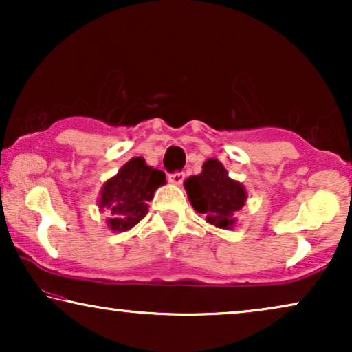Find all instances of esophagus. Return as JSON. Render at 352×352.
Masks as SVG:
<instances>
[{
    "label": "esophagus",
    "mask_w": 352,
    "mask_h": 352,
    "mask_svg": "<svg viewBox=\"0 0 352 352\" xmlns=\"http://www.w3.org/2000/svg\"><path fill=\"white\" fill-rule=\"evenodd\" d=\"M184 177H186L184 171H175V173H171L170 176H168V179H170L173 184H182Z\"/></svg>",
    "instance_id": "1"
}]
</instances>
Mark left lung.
<instances>
[{
  "instance_id": "1",
  "label": "left lung",
  "mask_w": 352,
  "mask_h": 352,
  "mask_svg": "<svg viewBox=\"0 0 352 352\" xmlns=\"http://www.w3.org/2000/svg\"><path fill=\"white\" fill-rule=\"evenodd\" d=\"M184 186L195 211L205 216L206 223L221 229L232 228L235 213L242 210L247 199L243 186L230 179L224 166L214 158L206 160L204 171L186 179Z\"/></svg>"
}]
</instances>
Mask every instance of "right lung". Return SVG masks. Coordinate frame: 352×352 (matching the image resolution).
<instances>
[{
	"label": "right lung",
	"mask_w": 352,
	"mask_h": 352,
	"mask_svg": "<svg viewBox=\"0 0 352 352\" xmlns=\"http://www.w3.org/2000/svg\"><path fill=\"white\" fill-rule=\"evenodd\" d=\"M162 184H165V173L147 166L141 157L131 158L100 192L99 206L112 213L110 229L123 232L136 226L146 216L147 204Z\"/></svg>",
	"instance_id": "add662e5"
}]
</instances>
